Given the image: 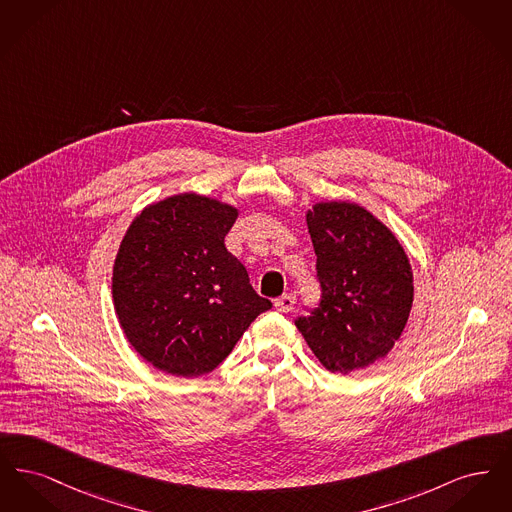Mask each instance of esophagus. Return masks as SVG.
<instances>
[{
	"instance_id": "obj_1",
	"label": "esophagus",
	"mask_w": 512,
	"mask_h": 512,
	"mask_svg": "<svg viewBox=\"0 0 512 512\" xmlns=\"http://www.w3.org/2000/svg\"><path fill=\"white\" fill-rule=\"evenodd\" d=\"M293 303H295V297H293L292 293H284L282 297L274 299V307L278 311H282V313H290L293 309Z\"/></svg>"
}]
</instances>
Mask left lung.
Instances as JSON below:
<instances>
[{
  "label": "left lung",
  "instance_id": "8db88e82",
  "mask_svg": "<svg viewBox=\"0 0 512 512\" xmlns=\"http://www.w3.org/2000/svg\"><path fill=\"white\" fill-rule=\"evenodd\" d=\"M320 303L295 320L330 372L349 374L384 359L413 307V270L390 228L365 207L322 201L307 211Z\"/></svg>",
  "mask_w": 512,
  "mask_h": 512
}]
</instances>
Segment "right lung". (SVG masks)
Returning <instances> with one entry per match:
<instances>
[{
  "instance_id": "add662e5",
  "label": "right lung",
  "mask_w": 512,
  "mask_h": 512,
  "mask_svg": "<svg viewBox=\"0 0 512 512\" xmlns=\"http://www.w3.org/2000/svg\"><path fill=\"white\" fill-rule=\"evenodd\" d=\"M238 209L205 195H171L132 220L113 265L122 332L149 365L201 376L230 355L272 303L249 284L224 236Z\"/></svg>"
}]
</instances>
